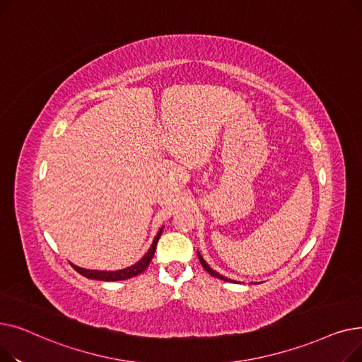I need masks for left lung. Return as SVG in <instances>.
Listing matches in <instances>:
<instances>
[{"mask_svg": "<svg viewBox=\"0 0 362 362\" xmlns=\"http://www.w3.org/2000/svg\"><path fill=\"white\" fill-rule=\"evenodd\" d=\"M198 258H199V261H201V265H202V267L205 269V272L210 273L213 277H217V279H221V280H226V281H233V280H230V279H227V277H223V276H220L217 272H214V270L210 267V265H208V264L204 261V258L201 257V254H199V252H198Z\"/></svg>", "mask_w": 362, "mask_h": 362, "instance_id": "1", "label": "left lung"}]
</instances>
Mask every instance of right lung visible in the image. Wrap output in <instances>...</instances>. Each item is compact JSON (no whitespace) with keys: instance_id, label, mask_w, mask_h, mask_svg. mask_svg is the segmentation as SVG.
Here are the masks:
<instances>
[{"instance_id":"right-lung-1","label":"right lung","mask_w":362,"mask_h":362,"mask_svg":"<svg viewBox=\"0 0 362 362\" xmlns=\"http://www.w3.org/2000/svg\"><path fill=\"white\" fill-rule=\"evenodd\" d=\"M161 232L163 229H160L158 235L156 236L154 242H152L149 251L145 254V257L138 261L135 265H132V267H127L124 270H119V272H95V270H85V269H81L78 267V265H73L71 267L78 272L79 274L88 277V279H93V280H101V281H117V280H127L130 277H135L138 274H141L142 272L146 270V267L149 265L152 257H154V252H156V248H157V242L161 236Z\"/></svg>"}]
</instances>
